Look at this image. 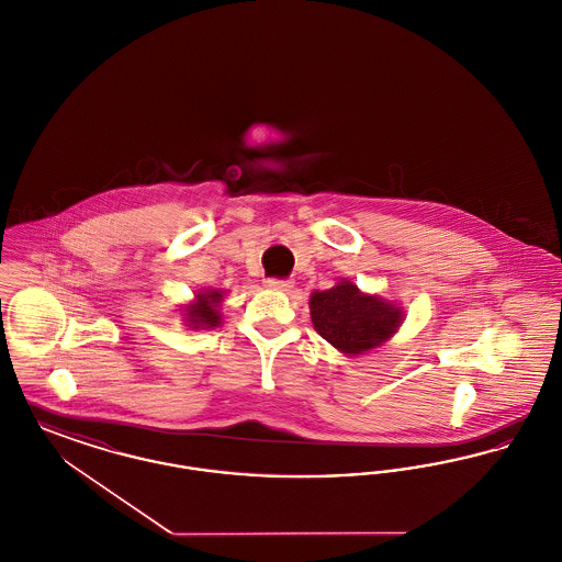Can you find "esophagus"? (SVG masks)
Returning a JSON list of instances; mask_svg holds the SVG:
<instances>
[{
  "label": "esophagus",
  "instance_id": "obj_1",
  "mask_svg": "<svg viewBox=\"0 0 562 562\" xmlns=\"http://www.w3.org/2000/svg\"><path fill=\"white\" fill-rule=\"evenodd\" d=\"M293 280H276V278H269L266 280V286L271 291H291L293 289Z\"/></svg>",
  "mask_w": 562,
  "mask_h": 562
}]
</instances>
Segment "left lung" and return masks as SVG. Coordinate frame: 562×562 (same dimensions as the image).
I'll return each instance as SVG.
<instances>
[{"label":"left lung","mask_w":562,"mask_h":562,"mask_svg":"<svg viewBox=\"0 0 562 562\" xmlns=\"http://www.w3.org/2000/svg\"><path fill=\"white\" fill-rule=\"evenodd\" d=\"M310 314L322 339L346 356L387 344L401 328L404 310L381 294L362 293L351 280L310 294Z\"/></svg>","instance_id":"8db88e82"}]
</instances>
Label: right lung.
<instances>
[{"label": "right lung", "instance_id": "1", "mask_svg": "<svg viewBox=\"0 0 562 562\" xmlns=\"http://www.w3.org/2000/svg\"><path fill=\"white\" fill-rule=\"evenodd\" d=\"M225 301V291L204 289L193 294V301L181 307V318L189 330H209L223 322L221 303Z\"/></svg>", "mask_w": 562, "mask_h": 562}]
</instances>
